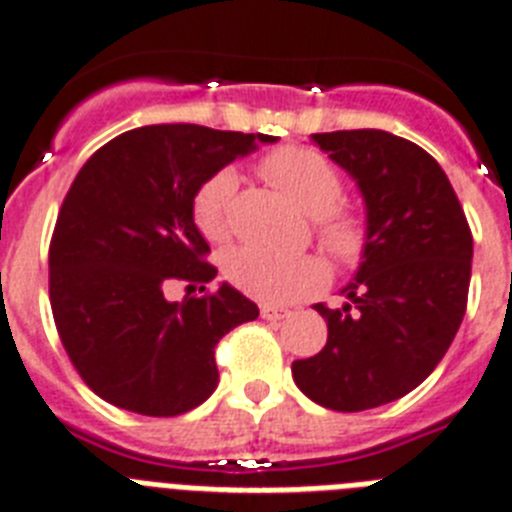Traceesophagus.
Here are the masks:
<instances>
[{"instance_id": "34e87169", "label": "esophagus", "mask_w": 512, "mask_h": 512, "mask_svg": "<svg viewBox=\"0 0 512 512\" xmlns=\"http://www.w3.org/2000/svg\"><path fill=\"white\" fill-rule=\"evenodd\" d=\"M290 314H293V311L285 306H269V303H264V306H261V316H264V319H269V322H280V319H287Z\"/></svg>"}]
</instances>
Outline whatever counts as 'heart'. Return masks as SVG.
<instances>
[{
  "label": "heart",
  "instance_id": "obj_1",
  "mask_svg": "<svg viewBox=\"0 0 512 512\" xmlns=\"http://www.w3.org/2000/svg\"><path fill=\"white\" fill-rule=\"evenodd\" d=\"M261 172L287 201L314 217L316 238L337 264H361L369 248V219L361 211L340 206L345 183L327 156L306 146H282L261 159ZM235 188L238 175L219 170L193 196V222L211 243L230 238ZM225 274L243 293L266 303L298 301L327 280V269L316 256H280L253 246L227 253Z\"/></svg>",
  "mask_w": 512,
  "mask_h": 512
}]
</instances>
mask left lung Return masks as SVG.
Segmentation results:
<instances>
[{"instance_id":"obj_1","label":"left lung","mask_w":512,"mask_h":512,"mask_svg":"<svg viewBox=\"0 0 512 512\" xmlns=\"http://www.w3.org/2000/svg\"><path fill=\"white\" fill-rule=\"evenodd\" d=\"M361 188L369 248L348 303L329 308L327 345L293 363L303 395L356 413L403 398L450 348L468 303L474 238L434 156L384 130L311 135Z\"/></svg>"}]
</instances>
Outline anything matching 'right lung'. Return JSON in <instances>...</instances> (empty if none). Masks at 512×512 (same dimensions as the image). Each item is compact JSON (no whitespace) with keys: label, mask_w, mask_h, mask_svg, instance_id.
I'll use <instances>...</instances> for the list:
<instances>
[{"label":"right lung","mask_w":512,"mask_h":512,"mask_svg":"<svg viewBox=\"0 0 512 512\" xmlns=\"http://www.w3.org/2000/svg\"><path fill=\"white\" fill-rule=\"evenodd\" d=\"M274 135L146 125L104 143L67 190L49 246V301L67 356L101 400L180 416L219 382L214 348L259 306L227 282L167 301L172 280L211 282L196 190Z\"/></svg>","instance_id":"obj_1"}]
</instances>
